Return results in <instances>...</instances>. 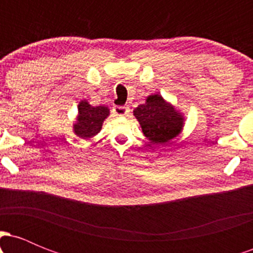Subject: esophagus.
<instances>
[{"mask_svg": "<svg viewBox=\"0 0 253 253\" xmlns=\"http://www.w3.org/2000/svg\"><path fill=\"white\" fill-rule=\"evenodd\" d=\"M114 112L117 115H127L129 113V108L126 106H117L114 108Z\"/></svg>", "mask_w": 253, "mask_h": 253, "instance_id": "obj_1", "label": "esophagus"}]
</instances>
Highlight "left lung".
Here are the masks:
<instances>
[{"mask_svg":"<svg viewBox=\"0 0 253 253\" xmlns=\"http://www.w3.org/2000/svg\"><path fill=\"white\" fill-rule=\"evenodd\" d=\"M143 133L152 144H165L179 134L184 118L161 95H150L146 102L133 110Z\"/></svg>","mask_w":253,"mask_h":253,"instance_id":"left-lung-1","label":"left lung"}]
</instances>
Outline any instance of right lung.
I'll list each match as a JSON object with an SVG mask.
<instances>
[{
  "mask_svg": "<svg viewBox=\"0 0 253 253\" xmlns=\"http://www.w3.org/2000/svg\"><path fill=\"white\" fill-rule=\"evenodd\" d=\"M108 115V107H92L85 100L81 101L78 104L77 123L74 125L75 134L83 139H88L96 135L102 128L104 119Z\"/></svg>",
  "mask_w": 253,
  "mask_h": 253,
  "instance_id": "add662e5",
  "label": "right lung"
}]
</instances>
